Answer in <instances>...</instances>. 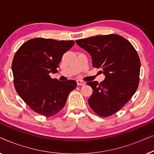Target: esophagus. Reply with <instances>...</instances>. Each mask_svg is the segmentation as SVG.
<instances>
[{
	"label": "esophagus",
	"instance_id": "obj_1",
	"mask_svg": "<svg viewBox=\"0 0 154 154\" xmlns=\"http://www.w3.org/2000/svg\"><path fill=\"white\" fill-rule=\"evenodd\" d=\"M77 85H85V83L83 81H81V80H78Z\"/></svg>",
	"mask_w": 154,
	"mask_h": 154
}]
</instances>
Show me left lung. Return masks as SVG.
Wrapping results in <instances>:
<instances>
[{
	"mask_svg": "<svg viewBox=\"0 0 154 154\" xmlns=\"http://www.w3.org/2000/svg\"><path fill=\"white\" fill-rule=\"evenodd\" d=\"M89 52L94 68H101L104 81H90L88 104L94 113L109 117L123 108L135 93L140 82V60L133 45L121 35H96L75 41Z\"/></svg>",
	"mask_w": 154,
	"mask_h": 154,
	"instance_id": "left-lung-1",
	"label": "left lung"
}]
</instances>
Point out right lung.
Instances as JSON below:
<instances>
[{"mask_svg": "<svg viewBox=\"0 0 154 154\" xmlns=\"http://www.w3.org/2000/svg\"><path fill=\"white\" fill-rule=\"evenodd\" d=\"M73 45V41L35 38L16 52L12 63L14 88L35 112L46 117L56 115L76 87L75 81H60L49 75L57 72L63 54Z\"/></svg>", "mask_w": 154, "mask_h": 154, "instance_id": "right-lung-1", "label": "right lung"}]
</instances>
